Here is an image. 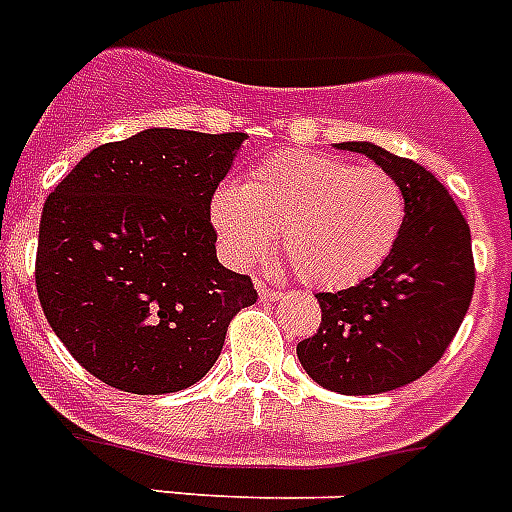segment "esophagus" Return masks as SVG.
<instances>
[{
	"instance_id": "1",
	"label": "esophagus",
	"mask_w": 512,
	"mask_h": 512,
	"mask_svg": "<svg viewBox=\"0 0 512 512\" xmlns=\"http://www.w3.org/2000/svg\"><path fill=\"white\" fill-rule=\"evenodd\" d=\"M255 289H257V294H260V299H268V302H276V299H281V291L273 289V286H268L265 281H257Z\"/></svg>"
}]
</instances>
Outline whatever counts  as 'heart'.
<instances>
[{"label":"heart","instance_id":"heart-1","mask_svg":"<svg viewBox=\"0 0 512 512\" xmlns=\"http://www.w3.org/2000/svg\"><path fill=\"white\" fill-rule=\"evenodd\" d=\"M210 221L236 268L260 263L278 234L281 257L304 286L336 291L388 260L406 221V195L380 169L291 150L260 163L239 190L221 187Z\"/></svg>","mask_w":512,"mask_h":512}]
</instances>
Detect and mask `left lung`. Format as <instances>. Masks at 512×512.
Wrapping results in <instances>:
<instances>
[{"label":"left lung","instance_id":"1","mask_svg":"<svg viewBox=\"0 0 512 512\" xmlns=\"http://www.w3.org/2000/svg\"><path fill=\"white\" fill-rule=\"evenodd\" d=\"M401 184L406 221L393 252L362 283L317 294L322 322L296 346L307 375L343 395H375L419 380L440 362L474 294L471 231L445 184L375 143H338Z\"/></svg>","mask_w":512,"mask_h":512}]
</instances>
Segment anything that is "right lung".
<instances>
[{
  "instance_id": "add662e5",
  "label": "right lung",
  "mask_w": 512,
  "mask_h": 512,
  "mask_svg": "<svg viewBox=\"0 0 512 512\" xmlns=\"http://www.w3.org/2000/svg\"><path fill=\"white\" fill-rule=\"evenodd\" d=\"M244 140L150 127L90 150L46 200L38 299L80 367L111 388H190L231 317L257 302L249 276L218 263L210 226V197Z\"/></svg>"
}]
</instances>
